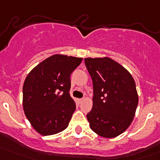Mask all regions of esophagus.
I'll return each mask as SVG.
<instances>
[{
    "label": "esophagus",
    "mask_w": 160,
    "mask_h": 160,
    "mask_svg": "<svg viewBox=\"0 0 160 160\" xmlns=\"http://www.w3.org/2000/svg\"><path fill=\"white\" fill-rule=\"evenodd\" d=\"M83 101V99H77V102H78L79 103H81Z\"/></svg>",
    "instance_id": "obj_1"
}]
</instances>
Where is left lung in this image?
<instances>
[{
	"label": "left lung",
	"instance_id": "1",
	"mask_svg": "<svg viewBox=\"0 0 160 160\" xmlns=\"http://www.w3.org/2000/svg\"><path fill=\"white\" fill-rule=\"evenodd\" d=\"M93 85L92 108L87 117L90 128L106 138L122 134L132 122L138 104L133 77L108 57L86 58Z\"/></svg>",
	"mask_w": 160,
	"mask_h": 160
}]
</instances>
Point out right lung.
I'll return each mask as SVG.
<instances>
[{
	"label": "right lung",
	"mask_w": 160,
	"mask_h": 160,
	"mask_svg": "<svg viewBox=\"0 0 160 160\" xmlns=\"http://www.w3.org/2000/svg\"><path fill=\"white\" fill-rule=\"evenodd\" d=\"M82 58L54 54L28 73L22 87V107L26 118L43 136L68 128L76 109L70 96L71 74Z\"/></svg>",
	"instance_id": "1"
}]
</instances>
